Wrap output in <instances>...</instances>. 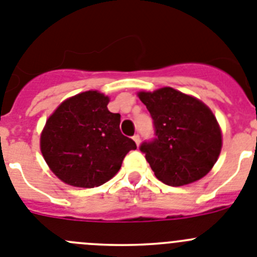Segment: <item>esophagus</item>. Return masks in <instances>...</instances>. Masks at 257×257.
<instances>
[{"label": "esophagus", "mask_w": 257, "mask_h": 257, "mask_svg": "<svg viewBox=\"0 0 257 257\" xmlns=\"http://www.w3.org/2000/svg\"><path fill=\"white\" fill-rule=\"evenodd\" d=\"M133 141H134V142H136V145L140 146L141 138H140V136H138V134H134V136H133Z\"/></svg>", "instance_id": "obj_1"}]
</instances>
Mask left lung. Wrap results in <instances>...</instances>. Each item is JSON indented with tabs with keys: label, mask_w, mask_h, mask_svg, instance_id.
I'll return each mask as SVG.
<instances>
[{
	"label": "left lung",
	"mask_w": 257,
	"mask_h": 257,
	"mask_svg": "<svg viewBox=\"0 0 257 257\" xmlns=\"http://www.w3.org/2000/svg\"><path fill=\"white\" fill-rule=\"evenodd\" d=\"M138 97L151 114L156 136L140 150L157 179L179 187L205 177L221 150V132L211 110L170 87Z\"/></svg>",
	"instance_id": "8db88e82"
}]
</instances>
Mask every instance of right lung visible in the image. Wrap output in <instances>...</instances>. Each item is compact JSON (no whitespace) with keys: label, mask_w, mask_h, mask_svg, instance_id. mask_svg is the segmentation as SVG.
I'll list each match as a JSON object with an SVG mask.
<instances>
[{"label":"right lung","mask_w":257,"mask_h":257,"mask_svg":"<svg viewBox=\"0 0 257 257\" xmlns=\"http://www.w3.org/2000/svg\"><path fill=\"white\" fill-rule=\"evenodd\" d=\"M108 97L87 91L65 100L48 117L41 151L59 179L93 188L119 172L136 142L120 132V114L110 112Z\"/></svg>","instance_id":"obj_1"}]
</instances>
